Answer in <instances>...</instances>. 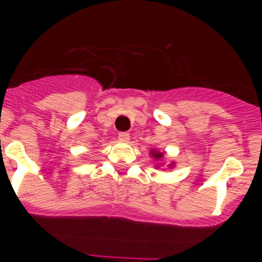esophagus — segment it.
<instances>
[{
  "label": "esophagus",
  "mask_w": 262,
  "mask_h": 262,
  "mask_svg": "<svg viewBox=\"0 0 262 262\" xmlns=\"http://www.w3.org/2000/svg\"><path fill=\"white\" fill-rule=\"evenodd\" d=\"M118 139L122 140V141H127V140L130 139V135L127 132H121V133H118Z\"/></svg>",
  "instance_id": "1"
}]
</instances>
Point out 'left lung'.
<instances>
[{
	"label": "left lung",
	"mask_w": 262,
	"mask_h": 262,
	"mask_svg": "<svg viewBox=\"0 0 262 262\" xmlns=\"http://www.w3.org/2000/svg\"><path fill=\"white\" fill-rule=\"evenodd\" d=\"M151 154H152V156H154V158H156V159H162V158H163V154H162V152H156L155 149H154Z\"/></svg>",
	"instance_id": "8db88e82"
}]
</instances>
